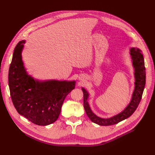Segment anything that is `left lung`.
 Masks as SVG:
<instances>
[{
	"mask_svg": "<svg viewBox=\"0 0 155 155\" xmlns=\"http://www.w3.org/2000/svg\"><path fill=\"white\" fill-rule=\"evenodd\" d=\"M130 54L133 61V66L134 68V90L129 104L120 113L109 118H102L96 116L92 111L89 106L88 102L89 94L88 92L84 88H81L83 92L84 108H85L86 114L92 122L101 126L114 125L129 118L137 109L141 101L145 85V68L143 54L141 50L138 48H131L130 49Z\"/></svg>",
	"mask_w": 155,
	"mask_h": 155,
	"instance_id": "8db88e82",
	"label": "left lung"
}]
</instances>
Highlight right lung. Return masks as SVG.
Listing matches in <instances>:
<instances>
[{
	"mask_svg": "<svg viewBox=\"0 0 155 155\" xmlns=\"http://www.w3.org/2000/svg\"><path fill=\"white\" fill-rule=\"evenodd\" d=\"M25 43L23 40L15 46L9 68L12 100L18 113L31 123L48 125L58 120L65 97L74 89L76 81L34 79L28 74L22 60Z\"/></svg>",
	"mask_w": 155,
	"mask_h": 155,
	"instance_id": "right-lung-1",
	"label": "right lung"
}]
</instances>
